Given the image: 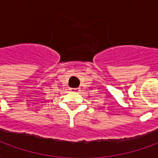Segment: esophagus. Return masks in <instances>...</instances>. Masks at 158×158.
<instances>
[{
  "instance_id": "1",
  "label": "esophagus",
  "mask_w": 158,
  "mask_h": 158,
  "mask_svg": "<svg viewBox=\"0 0 158 158\" xmlns=\"http://www.w3.org/2000/svg\"><path fill=\"white\" fill-rule=\"evenodd\" d=\"M79 88H71L70 89V90L71 91H73V92H79Z\"/></svg>"
}]
</instances>
